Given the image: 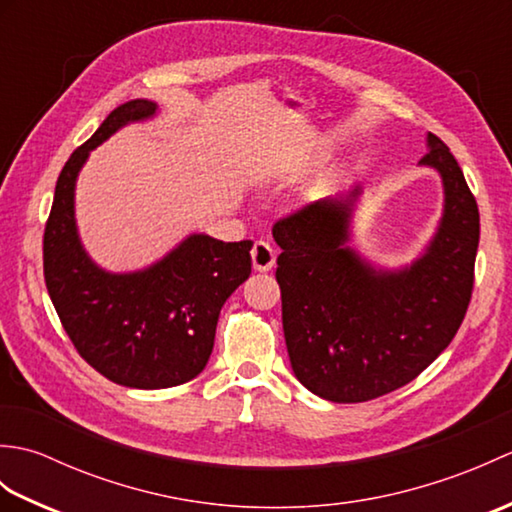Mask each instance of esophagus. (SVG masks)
<instances>
[{
	"label": "esophagus",
	"mask_w": 512,
	"mask_h": 512,
	"mask_svg": "<svg viewBox=\"0 0 512 512\" xmlns=\"http://www.w3.org/2000/svg\"><path fill=\"white\" fill-rule=\"evenodd\" d=\"M250 259H253V268L257 273H268V270L275 266V259H277L275 248L259 239V242L253 244V250H250Z\"/></svg>",
	"instance_id": "34e87169"
}]
</instances>
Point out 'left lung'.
Instances as JSON below:
<instances>
[{
    "label": "left lung",
    "mask_w": 512,
    "mask_h": 512,
    "mask_svg": "<svg viewBox=\"0 0 512 512\" xmlns=\"http://www.w3.org/2000/svg\"><path fill=\"white\" fill-rule=\"evenodd\" d=\"M420 167L442 180V217L411 264L385 268L352 242L361 187L275 224L292 372L312 394L365 402L411 383L447 350L469 308L480 213L449 147L427 134Z\"/></svg>",
    "instance_id": "left-lung-1"
}]
</instances>
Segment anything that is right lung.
Wrapping results in <instances>:
<instances>
[{"label":"right lung","mask_w":512,"mask_h":512,"mask_svg":"<svg viewBox=\"0 0 512 512\" xmlns=\"http://www.w3.org/2000/svg\"><path fill=\"white\" fill-rule=\"evenodd\" d=\"M158 103L118 105L65 162L43 233V277L79 354L112 383L165 389L209 363L226 299L250 277L253 242L191 233L165 257L132 273L105 270L85 250L74 215L76 180L90 151L118 129L151 121Z\"/></svg>","instance_id":"1"}]
</instances>
